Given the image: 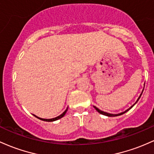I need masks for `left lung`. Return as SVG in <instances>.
<instances>
[{"instance_id":"left-lung-1","label":"left lung","mask_w":154,"mask_h":154,"mask_svg":"<svg viewBox=\"0 0 154 154\" xmlns=\"http://www.w3.org/2000/svg\"><path fill=\"white\" fill-rule=\"evenodd\" d=\"M144 86H145V85H144ZM143 90L142 91V93H141V94H140V97H138V99L137 100V101H136V103H134V104H133V105H132V106H131V107H130V108H128V109H127V110H125V111H124V112H122V113H118V114H113V113H107V112H104V111H103V110H100V109H99V108H97V107H95V106H93V107H94V108H95V109H96V110H97V112H98V113H100V114H103V115H104V116H109V117H114V116H121V115L124 114V113H126V112H127V111H128V110H130V109H131V108H132V107H133V106H134V105H135V104H136V103H137V101H138V100H139V99H140V97H141V95H142V94H143Z\"/></svg>"}]
</instances>
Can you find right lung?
Returning a JSON list of instances; mask_svg holds the SVG:
<instances>
[{
  "label": "right lung",
  "instance_id": "1",
  "mask_svg": "<svg viewBox=\"0 0 154 154\" xmlns=\"http://www.w3.org/2000/svg\"><path fill=\"white\" fill-rule=\"evenodd\" d=\"M67 110H68V108H67V109L65 110V111L63 112V113H62L61 115H60L59 116H57V117H55V118H53V119H42V118H40V117H38V116H36L35 115H34L33 114V116H35L36 118H38V119H40V120H42V121H44V122H54V121H57V120H58V119H61V118H63V117L65 115V113H66V112H67Z\"/></svg>",
  "mask_w": 154,
  "mask_h": 154
}]
</instances>
